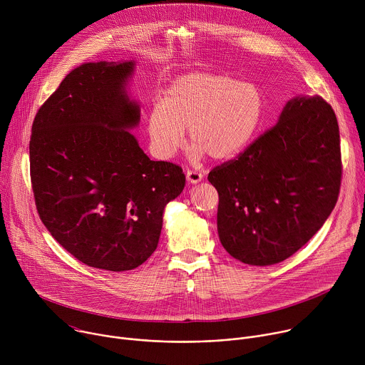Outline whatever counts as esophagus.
<instances>
[{"label": "esophagus", "instance_id": "1", "mask_svg": "<svg viewBox=\"0 0 365 365\" xmlns=\"http://www.w3.org/2000/svg\"><path fill=\"white\" fill-rule=\"evenodd\" d=\"M202 173H199V172H196V170H187L186 172V179H187V182L189 183H199L200 180H202Z\"/></svg>", "mask_w": 365, "mask_h": 365}]
</instances>
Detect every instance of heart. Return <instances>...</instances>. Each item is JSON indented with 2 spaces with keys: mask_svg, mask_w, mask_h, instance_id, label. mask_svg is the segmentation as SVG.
<instances>
[{
  "mask_svg": "<svg viewBox=\"0 0 365 365\" xmlns=\"http://www.w3.org/2000/svg\"><path fill=\"white\" fill-rule=\"evenodd\" d=\"M264 93L257 83L222 73H189L175 79L147 114V133L159 159L183 147L189 128L193 160L211 154L227 160L244 151L262 127Z\"/></svg>",
  "mask_w": 365,
  "mask_h": 365,
  "instance_id": "1",
  "label": "heart"
}]
</instances>
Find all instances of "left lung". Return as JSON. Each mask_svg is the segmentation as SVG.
Returning <instances> with one entry per match:
<instances>
[{"label":"left lung","instance_id":"left-lung-1","mask_svg":"<svg viewBox=\"0 0 365 365\" xmlns=\"http://www.w3.org/2000/svg\"><path fill=\"white\" fill-rule=\"evenodd\" d=\"M336 115L321 96H296L279 123L207 175L220 195L218 235L250 266L283 262L314 237L338 200Z\"/></svg>","mask_w":365,"mask_h":365}]
</instances>
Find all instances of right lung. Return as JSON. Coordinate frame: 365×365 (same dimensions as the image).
<instances>
[{"mask_svg": "<svg viewBox=\"0 0 365 365\" xmlns=\"http://www.w3.org/2000/svg\"><path fill=\"white\" fill-rule=\"evenodd\" d=\"M130 62L83 63L36 114L30 176L38 217L81 263L110 272L141 266L158 248L165 206L185 187L182 168L154 162L128 131Z\"/></svg>", "mask_w": 365, "mask_h": 365, "instance_id": "obj_1", "label": "right lung"}]
</instances>
